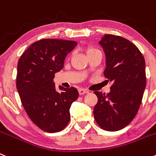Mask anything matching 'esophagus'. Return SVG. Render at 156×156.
Masks as SVG:
<instances>
[{
    "label": "esophagus",
    "instance_id": "1",
    "mask_svg": "<svg viewBox=\"0 0 156 156\" xmlns=\"http://www.w3.org/2000/svg\"><path fill=\"white\" fill-rule=\"evenodd\" d=\"M78 93H79L80 95H82V94H87V93H88V91L86 89L80 88V89H78Z\"/></svg>",
    "mask_w": 156,
    "mask_h": 156
}]
</instances>
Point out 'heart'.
I'll list each match as a JSON object with an SVG mask.
<instances>
[{
    "label": "heart",
    "instance_id": "b5f03b06",
    "mask_svg": "<svg viewBox=\"0 0 156 156\" xmlns=\"http://www.w3.org/2000/svg\"><path fill=\"white\" fill-rule=\"evenodd\" d=\"M85 50L87 55H88V57L91 56V55H97V54H101V51H100L98 48L92 47V46H88V47L85 48Z\"/></svg>",
    "mask_w": 156,
    "mask_h": 156
}]
</instances>
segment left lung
Masks as SVG:
<instances>
[{"instance_id": "obj_1", "label": "left lung", "mask_w": 156, "mask_h": 156, "mask_svg": "<svg viewBox=\"0 0 156 156\" xmlns=\"http://www.w3.org/2000/svg\"><path fill=\"white\" fill-rule=\"evenodd\" d=\"M99 44L106 56L104 75L112 84L108 94L94 91L98 102L93 112L100 128L115 132L127 126L139 111L146 86L145 58L120 36L105 34Z\"/></svg>"}]
</instances>
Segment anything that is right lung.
<instances>
[{
    "mask_svg": "<svg viewBox=\"0 0 156 156\" xmlns=\"http://www.w3.org/2000/svg\"><path fill=\"white\" fill-rule=\"evenodd\" d=\"M76 45L74 41L42 39L19 58L16 86L21 104L30 120L44 132H60L71 119L70 108L78 98V90L60 86L58 92L53 79Z\"/></svg>",
    "mask_w": 156,
    "mask_h": 156,
    "instance_id": "obj_1",
    "label": "right lung"
}]
</instances>
